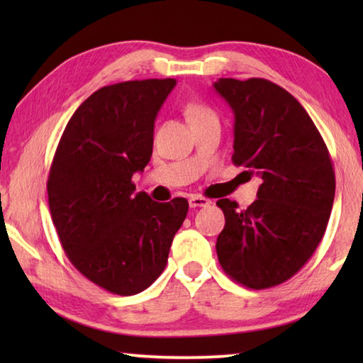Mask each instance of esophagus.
<instances>
[{"label": "esophagus", "instance_id": "1", "mask_svg": "<svg viewBox=\"0 0 363 363\" xmlns=\"http://www.w3.org/2000/svg\"><path fill=\"white\" fill-rule=\"evenodd\" d=\"M211 201L208 200V199H205V196H201V195H192L189 199V205H190V208H196V206H208L210 205Z\"/></svg>", "mask_w": 363, "mask_h": 363}]
</instances>
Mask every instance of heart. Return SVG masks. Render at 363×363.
<instances>
[{"mask_svg":"<svg viewBox=\"0 0 363 363\" xmlns=\"http://www.w3.org/2000/svg\"><path fill=\"white\" fill-rule=\"evenodd\" d=\"M186 115L190 123L203 120L206 116H214L213 110L206 106V104H201L199 101H190L186 106Z\"/></svg>","mask_w":363,"mask_h":363,"instance_id":"b5f03b06","label":"heart"}]
</instances>
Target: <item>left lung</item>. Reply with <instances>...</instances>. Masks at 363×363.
Instances as JSON below:
<instances>
[{
    "label": "left lung",
    "instance_id": "obj_1",
    "mask_svg": "<svg viewBox=\"0 0 363 363\" xmlns=\"http://www.w3.org/2000/svg\"><path fill=\"white\" fill-rule=\"evenodd\" d=\"M214 89L235 115L233 164L261 177L247 210L216 201L225 216L218 259L233 281L264 290L291 279L322 242L335 200L333 163L309 113L281 86L219 78Z\"/></svg>",
    "mask_w": 363,
    "mask_h": 363
}]
</instances>
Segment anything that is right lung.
<instances>
[{
    "instance_id": "obj_1",
    "label": "right lung",
    "mask_w": 363,
    "mask_h": 363,
    "mask_svg": "<svg viewBox=\"0 0 363 363\" xmlns=\"http://www.w3.org/2000/svg\"><path fill=\"white\" fill-rule=\"evenodd\" d=\"M174 86L150 78L97 89L67 123L49 169V210L67 257L120 296L160 277L189 211L186 199L158 203L131 181L150 162L157 113Z\"/></svg>"
}]
</instances>
